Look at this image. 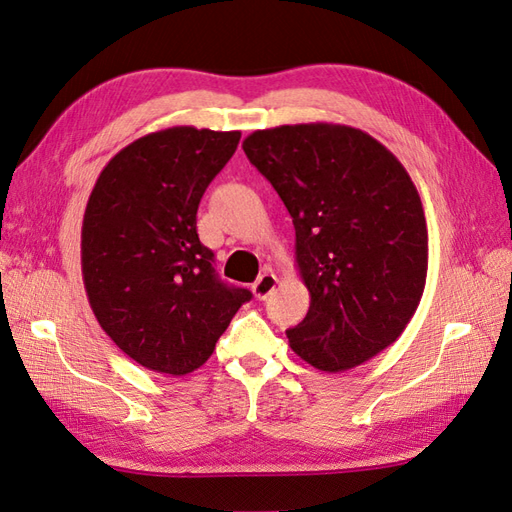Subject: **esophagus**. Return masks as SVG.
Returning a JSON list of instances; mask_svg holds the SVG:
<instances>
[{
	"mask_svg": "<svg viewBox=\"0 0 512 512\" xmlns=\"http://www.w3.org/2000/svg\"><path fill=\"white\" fill-rule=\"evenodd\" d=\"M275 286H277V277L273 273H262L258 280L252 284V292H254V297L258 301H265L269 294L275 290Z\"/></svg>",
	"mask_w": 512,
	"mask_h": 512,
	"instance_id": "obj_1",
	"label": "esophagus"
}]
</instances>
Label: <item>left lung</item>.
<instances>
[{
    "mask_svg": "<svg viewBox=\"0 0 512 512\" xmlns=\"http://www.w3.org/2000/svg\"><path fill=\"white\" fill-rule=\"evenodd\" d=\"M245 156L294 224V267L309 290L290 348L320 371L374 359L421 303L429 239L408 170L367 132L342 123L256 130Z\"/></svg>",
    "mask_w": 512,
    "mask_h": 512,
    "instance_id": "obj_1",
    "label": "left lung"
}]
</instances>
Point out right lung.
I'll list each match as a JSON object with an SVG mask.
<instances>
[{
    "instance_id": "obj_1",
    "label": "right lung",
    "mask_w": 512,
    "mask_h": 512,
    "mask_svg": "<svg viewBox=\"0 0 512 512\" xmlns=\"http://www.w3.org/2000/svg\"><path fill=\"white\" fill-rule=\"evenodd\" d=\"M241 132L175 126L108 160L89 194L81 269L91 312L145 369L185 376L209 361L237 309L252 299L213 273L196 211Z\"/></svg>"
}]
</instances>
